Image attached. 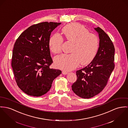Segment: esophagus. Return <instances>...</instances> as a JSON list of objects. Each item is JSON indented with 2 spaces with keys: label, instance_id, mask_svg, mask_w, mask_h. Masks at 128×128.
Listing matches in <instances>:
<instances>
[{
  "label": "esophagus",
  "instance_id": "34e87169",
  "mask_svg": "<svg viewBox=\"0 0 128 128\" xmlns=\"http://www.w3.org/2000/svg\"><path fill=\"white\" fill-rule=\"evenodd\" d=\"M68 73V72H66V71H63V72H62V74H67Z\"/></svg>",
  "mask_w": 128,
  "mask_h": 128
}]
</instances>
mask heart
Returning a JSON list of instances; mask_svg holds the SVG:
<instances>
[{"instance_id": "b5f03b06", "label": "heart", "mask_w": 128, "mask_h": 128, "mask_svg": "<svg viewBox=\"0 0 128 128\" xmlns=\"http://www.w3.org/2000/svg\"><path fill=\"white\" fill-rule=\"evenodd\" d=\"M66 39L73 43L70 54H62L56 56L54 63L56 67L65 70L76 68L80 63L82 65L90 63L95 58L98 50L99 41L96 34L90 33L83 25L72 23L62 30ZM64 40L58 34L52 36L49 40L51 52L55 54L61 52Z\"/></svg>"}]
</instances>
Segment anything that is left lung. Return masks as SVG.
<instances>
[{
  "label": "left lung",
  "mask_w": 128,
  "mask_h": 128,
  "mask_svg": "<svg viewBox=\"0 0 128 128\" xmlns=\"http://www.w3.org/2000/svg\"><path fill=\"white\" fill-rule=\"evenodd\" d=\"M94 29L100 40L98 52L87 66L76 72L77 80L72 86L73 92L83 98H90L100 93L106 86L115 66L112 42L100 28Z\"/></svg>",
  "instance_id": "8db88e82"
}]
</instances>
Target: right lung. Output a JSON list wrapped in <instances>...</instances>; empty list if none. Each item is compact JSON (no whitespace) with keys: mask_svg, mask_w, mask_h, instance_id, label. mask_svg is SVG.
Listing matches in <instances>:
<instances>
[{"mask_svg":"<svg viewBox=\"0 0 128 128\" xmlns=\"http://www.w3.org/2000/svg\"><path fill=\"white\" fill-rule=\"evenodd\" d=\"M61 23L44 22L25 30L16 40L12 67L18 86L33 96L46 94L61 70L50 68L53 61L49 41L52 32Z\"/></svg>","mask_w":128,"mask_h":128,"instance_id":"right-lung-1","label":"right lung"}]
</instances>
